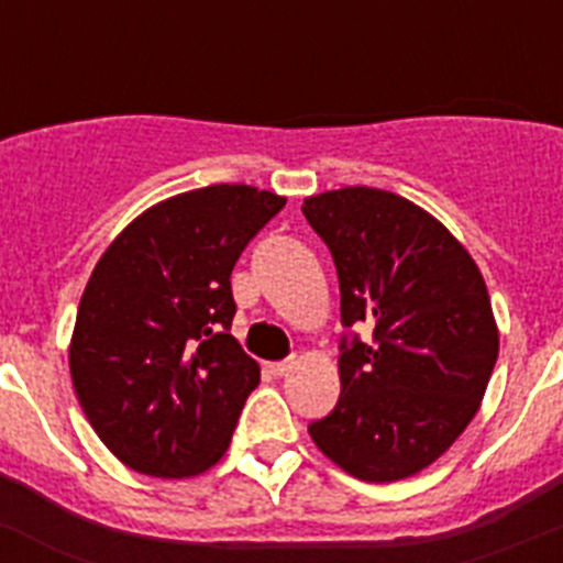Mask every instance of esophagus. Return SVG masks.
<instances>
[{
    "mask_svg": "<svg viewBox=\"0 0 563 563\" xmlns=\"http://www.w3.org/2000/svg\"><path fill=\"white\" fill-rule=\"evenodd\" d=\"M296 366H298V361H296V357H287V361H278V363H273L271 369H273V375L285 377V375H290V372L296 369Z\"/></svg>",
    "mask_w": 563,
    "mask_h": 563,
    "instance_id": "34e87169",
    "label": "esophagus"
}]
</instances>
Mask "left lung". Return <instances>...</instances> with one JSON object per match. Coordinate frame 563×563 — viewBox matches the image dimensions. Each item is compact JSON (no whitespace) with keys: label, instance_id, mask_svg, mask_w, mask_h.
<instances>
[{"label":"left lung","instance_id":"1","mask_svg":"<svg viewBox=\"0 0 563 563\" xmlns=\"http://www.w3.org/2000/svg\"><path fill=\"white\" fill-rule=\"evenodd\" d=\"M341 287V397L310 437L346 474L395 482L429 467L479 409L499 355L485 278L449 228L391 191L305 200Z\"/></svg>","mask_w":563,"mask_h":563}]
</instances>
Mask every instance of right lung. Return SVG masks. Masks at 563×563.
Masks as SVG:
<instances>
[{
	"label": "right lung",
	"instance_id": "add662e5",
	"mask_svg": "<svg viewBox=\"0 0 563 563\" xmlns=\"http://www.w3.org/2000/svg\"><path fill=\"white\" fill-rule=\"evenodd\" d=\"M285 197L208 186L114 239L78 307L69 372L89 426L148 476L202 474L228 451L258 363L231 335V271Z\"/></svg>",
	"mask_w": 563,
	"mask_h": 563
}]
</instances>
